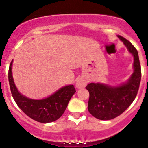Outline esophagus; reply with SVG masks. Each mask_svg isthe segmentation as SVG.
I'll return each instance as SVG.
<instances>
[{
	"instance_id": "obj_1",
	"label": "esophagus",
	"mask_w": 148,
	"mask_h": 148,
	"mask_svg": "<svg viewBox=\"0 0 148 148\" xmlns=\"http://www.w3.org/2000/svg\"><path fill=\"white\" fill-rule=\"evenodd\" d=\"M85 86H86V82L83 80H78L77 82V84H76V86L78 89H81V88L84 87Z\"/></svg>"
}]
</instances>
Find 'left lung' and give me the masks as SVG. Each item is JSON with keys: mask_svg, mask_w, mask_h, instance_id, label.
<instances>
[{"mask_svg": "<svg viewBox=\"0 0 148 148\" xmlns=\"http://www.w3.org/2000/svg\"><path fill=\"white\" fill-rule=\"evenodd\" d=\"M134 57V71L127 82L117 86L101 83H90L86 86L89 92L88 110L89 113L102 120H110L117 117L130 107L138 94L141 67L138 53L135 46L121 36H117Z\"/></svg>", "mask_w": 148, "mask_h": 148, "instance_id": "1", "label": "left lung"}]
</instances>
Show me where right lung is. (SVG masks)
Here are the masks:
<instances>
[{"instance_id": "obj_1", "label": "right lung", "mask_w": 148, "mask_h": 148, "mask_svg": "<svg viewBox=\"0 0 148 148\" xmlns=\"http://www.w3.org/2000/svg\"><path fill=\"white\" fill-rule=\"evenodd\" d=\"M12 64L8 70V81L12 96L19 108L29 117L37 122L48 123L59 118L66 109L71 97L76 92L74 85H67L43 99H32L18 91L12 75Z\"/></svg>"}]
</instances>
